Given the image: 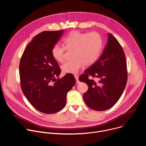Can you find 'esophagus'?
<instances>
[{
    "label": "esophagus",
    "instance_id": "1",
    "mask_svg": "<svg viewBox=\"0 0 146 146\" xmlns=\"http://www.w3.org/2000/svg\"><path fill=\"white\" fill-rule=\"evenodd\" d=\"M74 77L76 80V83L77 84H78V83H79V81H78V76L77 75H74Z\"/></svg>",
    "mask_w": 146,
    "mask_h": 146
}]
</instances>
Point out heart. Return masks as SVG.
<instances>
[{"label":"heart","instance_id":"heart-1","mask_svg":"<svg viewBox=\"0 0 146 146\" xmlns=\"http://www.w3.org/2000/svg\"><path fill=\"white\" fill-rule=\"evenodd\" d=\"M62 42L64 47L55 44L51 49L54 60L62 62L65 50H71L72 59L62 65L61 69L64 73L76 74L83 65L93 64L99 58L102 48L103 40L97 32L84 33L77 31L70 32Z\"/></svg>","mask_w":146,"mask_h":146}]
</instances>
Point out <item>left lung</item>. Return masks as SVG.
<instances>
[{
  "mask_svg": "<svg viewBox=\"0 0 146 146\" xmlns=\"http://www.w3.org/2000/svg\"><path fill=\"white\" fill-rule=\"evenodd\" d=\"M79 77L88 86L83 98L86 105L97 111L112 108L125 88L128 72L126 58L118 40L108 33L106 47L99 59ZM96 80L90 79L89 76Z\"/></svg>",
  "mask_w": 146,
  "mask_h": 146,
  "instance_id": "1",
  "label": "left lung"
}]
</instances>
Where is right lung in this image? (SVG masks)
<instances>
[{
    "label": "right lung",
    "instance_id": "add662e5",
    "mask_svg": "<svg viewBox=\"0 0 146 146\" xmlns=\"http://www.w3.org/2000/svg\"><path fill=\"white\" fill-rule=\"evenodd\" d=\"M64 30L44 31L33 38L19 63L21 87L31 105L45 114L59 111L66 105V95L76 83L68 73L56 80L61 72L51 49L60 40Z\"/></svg>",
    "mask_w": 146,
    "mask_h": 146
}]
</instances>
